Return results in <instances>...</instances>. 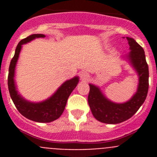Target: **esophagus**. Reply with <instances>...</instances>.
<instances>
[{
	"mask_svg": "<svg viewBox=\"0 0 157 157\" xmlns=\"http://www.w3.org/2000/svg\"><path fill=\"white\" fill-rule=\"evenodd\" d=\"M80 78H81V79L82 80V81H88L89 78H90V75H89V74L87 72L83 71L80 74Z\"/></svg>",
	"mask_w": 157,
	"mask_h": 157,
	"instance_id": "esophagus-1",
	"label": "esophagus"
}]
</instances>
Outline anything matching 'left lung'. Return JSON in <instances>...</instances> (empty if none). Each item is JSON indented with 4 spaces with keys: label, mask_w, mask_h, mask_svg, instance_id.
<instances>
[{
    "label": "left lung",
    "mask_w": 157,
    "mask_h": 157,
    "mask_svg": "<svg viewBox=\"0 0 157 157\" xmlns=\"http://www.w3.org/2000/svg\"><path fill=\"white\" fill-rule=\"evenodd\" d=\"M130 52L127 59L139 76L138 90L130 101L117 104L107 99L99 88L90 85L88 103L93 116L101 123L117 124L132 117L144 103L149 90V67L145 51L135 40L127 37Z\"/></svg>",
    "instance_id": "left-lung-1"
}]
</instances>
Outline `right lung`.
<instances>
[{"instance_id": "add662e5", "label": "right lung", "mask_w": 157, "mask_h": 157, "mask_svg": "<svg viewBox=\"0 0 157 157\" xmlns=\"http://www.w3.org/2000/svg\"><path fill=\"white\" fill-rule=\"evenodd\" d=\"M45 36L41 34H32L24 39L21 40L16 46V52L13 58L11 60L9 70H8V86L11 98L16 105V109L24 117L27 118L32 121L38 123H50L57 120L63 112L66 106L67 101L71 92L74 90L78 83V77L73 78L63 83L61 86L58 89L56 92L45 101L38 103H33L27 101L18 94L16 90L14 76L15 68L19 58V52L22 48V45L37 37H45Z\"/></svg>"}]
</instances>
